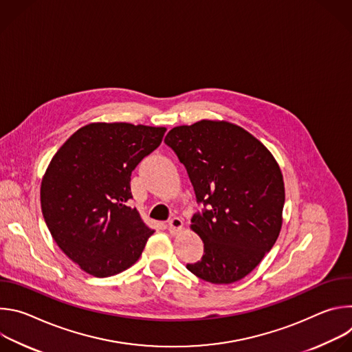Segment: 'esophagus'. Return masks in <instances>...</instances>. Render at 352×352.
<instances>
[{
    "label": "esophagus",
    "instance_id": "1",
    "mask_svg": "<svg viewBox=\"0 0 352 352\" xmlns=\"http://www.w3.org/2000/svg\"><path fill=\"white\" fill-rule=\"evenodd\" d=\"M168 231L171 232V234H178L181 230H182V227H184V223H182V220L179 219V217H174V219H171L170 221H168Z\"/></svg>",
    "mask_w": 352,
    "mask_h": 352
}]
</instances>
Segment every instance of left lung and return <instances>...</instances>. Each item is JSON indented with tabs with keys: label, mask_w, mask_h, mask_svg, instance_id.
<instances>
[{
	"label": "left lung",
	"mask_w": 352,
	"mask_h": 352,
	"mask_svg": "<svg viewBox=\"0 0 352 352\" xmlns=\"http://www.w3.org/2000/svg\"><path fill=\"white\" fill-rule=\"evenodd\" d=\"M164 142L185 166L197 202L209 206L190 224L205 255L186 269L212 284L243 278L273 248L283 226L285 190L276 159L228 121L175 126Z\"/></svg>",
	"instance_id": "obj_1"
}]
</instances>
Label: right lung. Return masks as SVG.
Returning a JSON list of instances; mask_svg holds the SVG:
<instances>
[{"label":"right lung","instance_id":"right-lung-1","mask_svg":"<svg viewBox=\"0 0 352 352\" xmlns=\"http://www.w3.org/2000/svg\"><path fill=\"white\" fill-rule=\"evenodd\" d=\"M166 131L91 122L50 162L40 186L43 217L60 249L87 274L110 277L126 270L155 232L129 206L131 174L160 146Z\"/></svg>","mask_w":352,"mask_h":352}]
</instances>
